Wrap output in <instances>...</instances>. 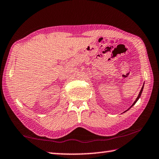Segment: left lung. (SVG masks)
I'll use <instances>...</instances> for the list:
<instances>
[{
    "instance_id": "1",
    "label": "left lung",
    "mask_w": 159,
    "mask_h": 159,
    "mask_svg": "<svg viewBox=\"0 0 159 159\" xmlns=\"http://www.w3.org/2000/svg\"><path fill=\"white\" fill-rule=\"evenodd\" d=\"M143 88H144V85H142V89H141V90H140V92H139V95H138V98H136V99H135V101H134V102H133V104H132V106L130 107V108H129L128 109H127V110H126V111H124V113L125 112H126V111H128V110H129V109H130V108H131V107H133V105H134V104H135V103H136V102H138V99H139V98H140V96H141V95H142V90H143Z\"/></svg>"
}]
</instances>
